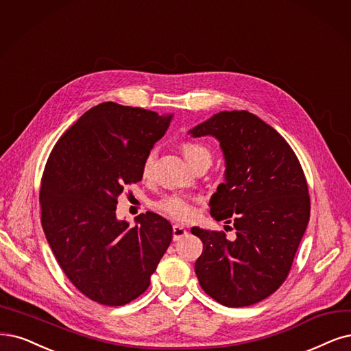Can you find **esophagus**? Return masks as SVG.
<instances>
[{"label": "esophagus", "instance_id": "1", "mask_svg": "<svg viewBox=\"0 0 351 351\" xmlns=\"http://www.w3.org/2000/svg\"><path fill=\"white\" fill-rule=\"evenodd\" d=\"M185 236H186V228L182 227V226H179V224H175L173 226V240L178 241V240H180V239L185 237Z\"/></svg>", "mask_w": 351, "mask_h": 351}]
</instances>
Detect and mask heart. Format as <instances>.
<instances>
[{"label":"heart","instance_id":"obj_1","mask_svg":"<svg viewBox=\"0 0 351 351\" xmlns=\"http://www.w3.org/2000/svg\"><path fill=\"white\" fill-rule=\"evenodd\" d=\"M180 147H182L185 158L191 165L195 163L199 159H210L211 160L210 149L199 141L185 140V141H182ZM153 165H154V153L150 152L145 158V160H143L141 175L145 178L150 176L152 171H153ZM154 206L160 213L166 214L167 217L176 219V221H189V219H192L197 214V208H195V205H193V201L185 195L165 197L160 201L156 202Z\"/></svg>","mask_w":351,"mask_h":351}]
</instances>
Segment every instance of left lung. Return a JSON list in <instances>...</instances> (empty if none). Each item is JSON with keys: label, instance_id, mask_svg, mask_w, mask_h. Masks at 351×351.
I'll return each instance as SVG.
<instances>
[{"label": "left lung", "instance_id": "8db88e82", "mask_svg": "<svg viewBox=\"0 0 351 351\" xmlns=\"http://www.w3.org/2000/svg\"><path fill=\"white\" fill-rule=\"evenodd\" d=\"M191 133L219 140L226 184L210 201L211 215L232 223L237 236L192 227L204 244L195 262L201 288L230 308L261 302L287 280L309 221L302 166L288 141L249 111L218 112Z\"/></svg>", "mask_w": 351, "mask_h": 351}]
</instances>
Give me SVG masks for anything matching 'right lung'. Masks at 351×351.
Masks as SVG:
<instances>
[{"mask_svg": "<svg viewBox=\"0 0 351 351\" xmlns=\"http://www.w3.org/2000/svg\"><path fill=\"white\" fill-rule=\"evenodd\" d=\"M172 115L102 102L66 130L50 152L40 184L42 226L73 287L108 306L134 301L150 285L172 241L154 213L137 226L115 218L117 199L141 180V165Z\"/></svg>", "mask_w": 351, "mask_h": 351, "instance_id": "right-lung-1", "label": "right lung"}]
</instances>
